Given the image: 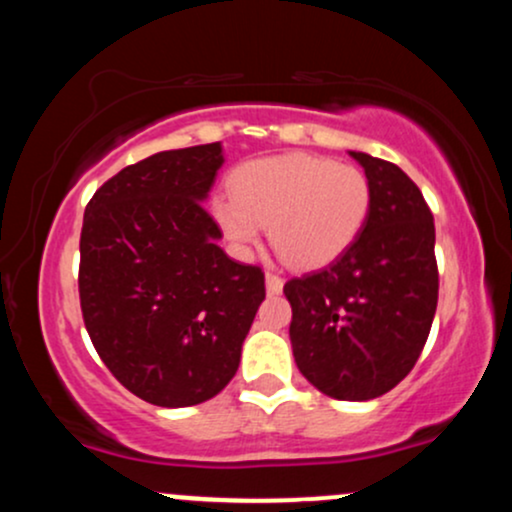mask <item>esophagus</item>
<instances>
[{
	"label": "esophagus",
	"mask_w": 512,
	"mask_h": 512,
	"mask_svg": "<svg viewBox=\"0 0 512 512\" xmlns=\"http://www.w3.org/2000/svg\"><path fill=\"white\" fill-rule=\"evenodd\" d=\"M264 284H267L269 293H281V289H284V279L274 272H267V276H264Z\"/></svg>",
	"instance_id": "esophagus-1"
}]
</instances>
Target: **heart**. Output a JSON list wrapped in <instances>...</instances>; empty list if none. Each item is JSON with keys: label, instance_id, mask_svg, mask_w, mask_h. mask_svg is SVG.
Returning a JSON list of instances; mask_svg holds the SVG:
<instances>
[{"label": "heart", "instance_id": "obj_1", "mask_svg": "<svg viewBox=\"0 0 512 512\" xmlns=\"http://www.w3.org/2000/svg\"><path fill=\"white\" fill-rule=\"evenodd\" d=\"M370 204V180L354 163L286 154L238 170L233 195L214 199V216L238 248H252L262 226H269L276 255L308 269L337 260L354 245Z\"/></svg>", "mask_w": 512, "mask_h": 512}]
</instances>
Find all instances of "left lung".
<instances>
[{"mask_svg": "<svg viewBox=\"0 0 512 512\" xmlns=\"http://www.w3.org/2000/svg\"><path fill=\"white\" fill-rule=\"evenodd\" d=\"M373 204L361 236L325 269L286 281L296 366L327 397L366 402L402 383L438 305L436 226L424 195L395 163L349 151Z\"/></svg>", "mask_w": 512, "mask_h": 512, "instance_id": "obj_1", "label": "left lung"}]
</instances>
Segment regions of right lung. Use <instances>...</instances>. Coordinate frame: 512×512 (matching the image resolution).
I'll use <instances>...</instances> for the list:
<instances>
[{
	"mask_svg": "<svg viewBox=\"0 0 512 512\" xmlns=\"http://www.w3.org/2000/svg\"><path fill=\"white\" fill-rule=\"evenodd\" d=\"M219 142L161 151L122 168L86 204L79 298L98 356L156 407L202 404L231 383L264 272L219 248L204 209Z\"/></svg>",
	"mask_w": 512,
	"mask_h": 512,
	"instance_id": "right-lung-1",
	"label": "right lung"
}]
</instances>
